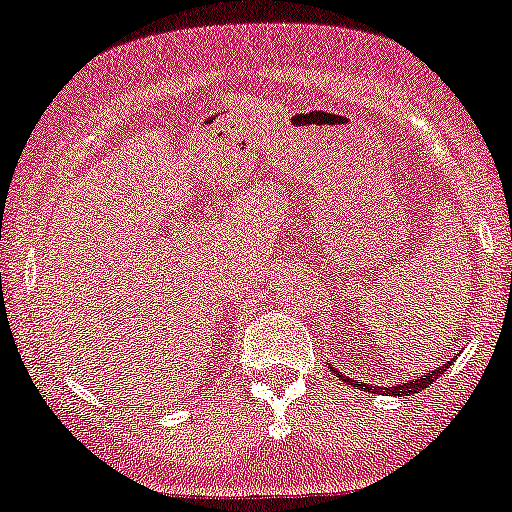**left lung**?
<instances>
[{
    "instance_id": "left-lung-1",
    "label": "left lung",
    "mask_w": 512,
    "mask_h": 512,
    "mask_svg": "<svg viewBox=\"0 0 512 512\" xmlns=\"http://www.w3.org/2000/svg\"><path fill=\"white\" fill-rule=\"evenodd\" d=\"M455 357L458 355H448L446 357V362H443V367H436V369H432V372L429 374H424V377H417V379H405V381H398V384H393V386H372V384H362V381H357V379H350V377H346V374L343 372H338V369L334 367V365H329L331 367V372L334 374H338V377H341L343 381H348L350 386H365V389L369 391V393H391V396H412V393H420V391H424L427 389V386H432L436 379L441 377L443 372H446L448 367L453 365L455 362Z\"/></svg>"
}]
</instances>
